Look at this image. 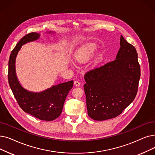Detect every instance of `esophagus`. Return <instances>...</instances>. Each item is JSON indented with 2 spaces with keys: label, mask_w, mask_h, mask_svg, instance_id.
Here are the masks:
<instances>
[{
  "label": "esophagus",
  "mask_w": 155,
  "mask_h": 155,
  "mask_svg": "<svg viewBox=\"0 0 155 155\" xmlns=\"http://www.w3.org/2000/svg\"><path fill=\"white\" fill-rule=\"evenodd\" d=\"M74 85L77 87H79L80 85V83L79 81H78V80H75V81L74 82Z\"/></svg>",
  "instance_id": "esophagus-1"
}]
</instances>
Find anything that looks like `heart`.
Instances as JSON below:
<instances>
[{
	"mask_svg": "<svg viewBox=\"0 0 155 155\" xmlns=\"http://www.w3.org/2000/svg\"><path fill=\"white\" fill-rule=\"evenodd\" d=\"M94 51H95V47L94 45H89L88 47H87V48L82 51V53L79 54L78 56H77L75 59L78 62H85L88 59L90 55Z\"/></svg>",
	"mask_w": 155,
	"mask_h": 155,
	"instance_id": "heart-1",
	"label": "heart"
}]
</instances>
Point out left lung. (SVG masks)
Returning a JSON list of instances; mask_svg holds the SVG:
<instances>
[{
    "label": "left lung",
    "mask_w": 155,
    "mask_h": 155,
    "mask_svg": "<svg viewBox=\"0 0 155 155\" xmlns=\"http://www.w3.org/2000/svg\"><path fill=\"white\" fill-rule=\"evenodd\" d=\"M120 44L115 60L85 74L87 112L94 120L117 117L136 96L140 77L137 52L122 35Z\"/></svg>",
    "instance_id": "8db88e82"
}]
</instances>
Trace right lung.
Listing matches in <instances>:
<instances>
[{"label": "right lung", "mask_w": 155, "mask_h": 155, "mask_svg": "<svg viewBox=\"0 0 155 155\" xmlns=\"http://www.w3.org/2000/svg\"><path fill=\"white\" fill-rule=\"evenodd\" d=\"M40 34L29 33L24 36L11 51L9 59L8 82L20 107L26 113L41 120L52 121L58 118L63 110V105L73 81L59 84L42 92H28L19 84L15 71V59L21 46L39 38Z\"/></svg>", "instance_id": "1"}]
</instances>
